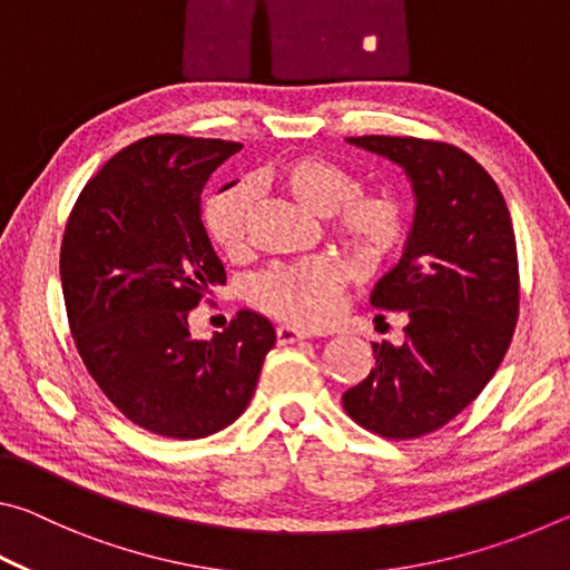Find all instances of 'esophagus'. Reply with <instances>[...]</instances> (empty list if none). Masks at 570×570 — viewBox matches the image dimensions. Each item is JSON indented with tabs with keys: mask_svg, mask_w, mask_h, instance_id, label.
Here are the masks:
<instances>
[{
	"mask_svg": "<svg viewBox=\"0 0 570 570\" xmlns=\"http://www.w3.org/2000/svg\"><path fill=\"white\" fill-rule=\"evenodd\" d=\"M308 332L298 330V326H292V324H278L276 326V340L278 344H294V342H302L306 340Z\"/></svg>",
	"mask_w": 570,
	"mask_h": 570,
	"instance_id": "1",
	"label": "esophagus"
}]
</instances>
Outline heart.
<instances>
[{
	"label": "heart",
	"mask_w": 570,
	"mask_h": 570,
	"mask_svg": "<svg viewBox=\"0 0 570 570\" xmlns=\"http://www.w3.org/2000/svg\"><path fill=\"white\" fill-rule=\"evenodd\" d=\"M276 183L298 206L330 218L334 238L366 266L394 254L407 234V218L397 198L390 193L356 190L352 173L326 158L304 156L288 160L276 170ZM250 206L254 198L248 186L224 188L206 200V234L228 258L246 254ZM344 278V266L334 258H306L258 276L250 286V302L278 320L320 326L340 308Z\"/></svg>",
	"instance_id": "heart-1"
}]
</instances>
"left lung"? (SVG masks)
<instances>
[{
	"instance_id": "left-lung-1",
	"label": "left lung",
	"mask_w": 570,
	"mask_h": 570,
	"mask_svg": "<svg viewBox=\"0 0 570 570\" xmlns=\"http://www.w3.org/2000/svg\"><path fill=\"white\" fill-rule=\"evenodd\" d=\"M404 170L414 218L400 264L370 302L404 312V342H374V370L342 394L346 414L390 440L435 432L478 397L513 340L520 282L505 198L475 158L448 142L346 138Z\"/></svg>"
}]
</instances>
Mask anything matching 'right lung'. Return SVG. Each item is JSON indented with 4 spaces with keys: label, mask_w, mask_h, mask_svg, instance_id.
Segmentation results:
<instances>
[{
    "label": "right lung",
    "mask_w": 570,
    "mask_h": 570,
    "mask_svg": "<svg viewBox=\"0 0 570 570\" xmlns=\"http://www.w3.org/2000/svg\"><path fill=\"white\" fill-rule=\"evenodd\" d=\"M238 150L186 135L132 142L82 188L65 228L60 276L77 352L105 397L163 438H208L238 420L276 344L272 322L248 308L206 342L188 326L200 296L226 284L200 193Z\"/></svg>",
    "instance_id": "1"
}]
</instances>
